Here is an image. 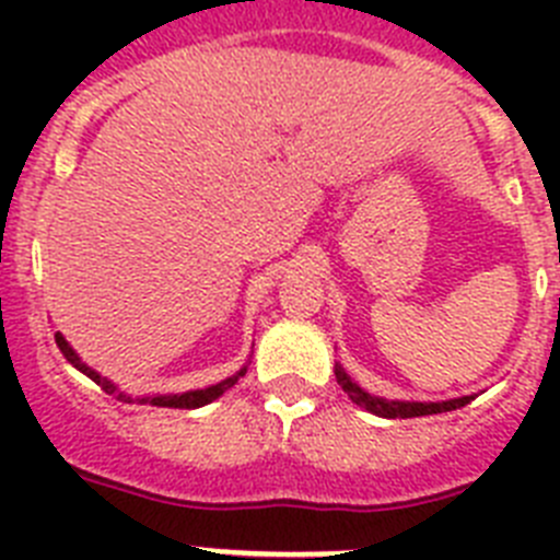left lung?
<instances>
[{"mask_svg":"<svg viewBox=\"0 0 560 560\" xmlns=\"http://www.w3.org/2000/svg\"><path fill=\"white\" fill-rule=\"evenodd\" d=\"M336 381H339V387L350 395L353 404L364 407L368 412L378 415V418H420V415H438V412H452V409L465 407V404H471L474 395H463V398H452V400H438V404H418V400H387L378 398V395H370L345 373L341 364H336Z\"/></svg>","mask_w":560,"mask_h":560,"instance_id":"8db88e82","label":"left lung"}]
</instances>
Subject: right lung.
Wrapping results in <instances>:
<instances>
[{"label": "right lung", "mask_w": 560, "mask_h": 560, "mask_svg": "<svg viewBox=\"0 0 560 560\" xmlns=\"http://www.w3.org/2000/svg\"><path fill=\"white\" fill-rule=\"evenodd\" d=\"M56 341H58V348H61L63 359H67L69 364H72V368H78V370H81L83 375H89V378L95 381V384H97V387H101V389H106L108 395H117V398H120V400H128V404H131V395L117 393V387H114L112 381L103 378L101 373H95V370L89 368L86 361H81V355H78L75 350L69 348V341L63 339L61 334H56ZM241 375H246V368H241V370H237L235 375H230V378L221 381V384H212V387H205V389H190V393H179V395H148V398H137V400H140V404H151V407H167V409H199V407H205V404H210V400L219 398V395H224L226 389H230V387H235L237 378H241Z\"/></svg>", "instance_id": "1"}]
</instances>
